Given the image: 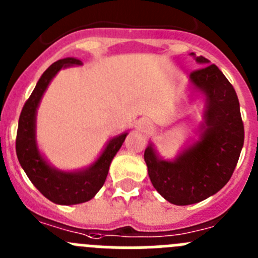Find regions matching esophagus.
Returning <instances> with one entry per match:
<instances>
[{
  "label": "esophagus",
  "instance_id": "esophagus-1",
  "mask_svg": "<svg viewBox=\"0 0 258 258\" xmlns=\"http://www.w3.org/2000/svg\"><path fill=\"white\" fill-rule=\"evenodd\" d=\"M140 126H141V128H143V130H149L151 127V123H150V122L145 121V122H141Z\"/></svg>",
  "mask_w": 258,
  "mask_h": 258
}]
</instances>
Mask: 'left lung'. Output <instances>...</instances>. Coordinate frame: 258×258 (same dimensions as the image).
Segmentation results:
<instances>
[{
  "instance_id": "8db88e82",
  "label": "left lung",
  "mask_w": 258,
  "mask_h": 258,
  "mask_svg": "<svg viewBox=\"0 0 258 258\" xmlns=\"http://www.w3.org/2000/svg\"><path fill=\"white\" fill-rule=\"evenodd\" d=\"M201 69L189 75L191 83L205 95L201 136L174 160H163L153 145L144 159L154 188L167 201L184 206L220 191L232 177L244 143L239 100L232 84L216 64L191 53Z\"/></svg>"
}]
</instances>
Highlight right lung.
<instances>
[{"instance_id": "obj_1", "label": "right lung", "mask_w": 258, "mask_h": 258, "mask_svg": "<svg viewBox=\"0 0 258 258\" xmlns=\"http://www.w3.org/2000/svg\"><path fill=\"white\" fill-rule=\"evenodd\" d=\"M81 64L80 59L67 57L50 64L40 76L19 118L16 134V155L31 183L43 196L58 205H76L93 199L103 187L110 162L121 149L127 132L113 137L102 155L89 168L78 172H62L50 167L38 150L35 140V115L45 89L61 69Z\"/></svg>"}]
</instances>
